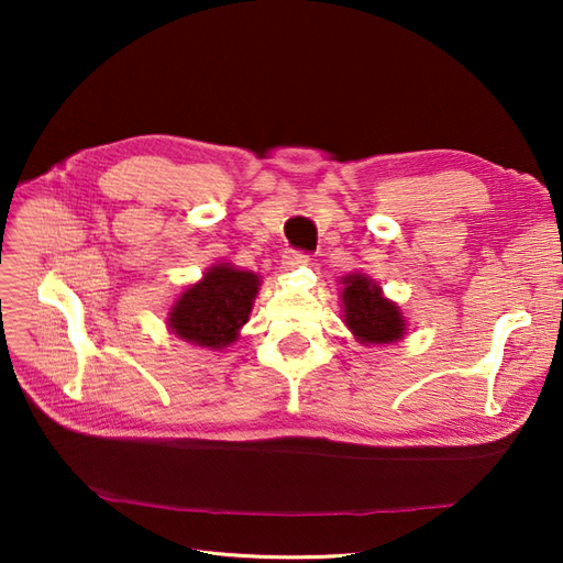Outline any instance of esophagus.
I'll return each instance as SVG.
<instances>
[{
	"instance_id": "34e87169",
	"label": "esophagus",
	"mask_w": 563,
	"mask_h": 563,
	"mask_svg": "<svg viewBox=\"0 0 563 563\" xmlns=\"http://www.w3.org/2000/svg\"><path fill=\"white\" fill-rule=\"evenodd\" d=\"M308 263H310V253L298 251V249H288L284 253V267H288V269L300 267V265H308Z\"/></svg>"
}]
</instances>
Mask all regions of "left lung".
I'll use <instances>...</instances> for the list:
<instances>
[{
  "label": "left lung",
  "mask_w": 563,
  "mask_h": 563,
  "mask_svg": "<svg viewBox=\"0 0 563 563\" xmlns=\"http://www.w3.org/2000/svg\"><path fill=\"white\" fill-rule=\"evenodd\" d=\"M343 302L345 323L362 343H395L406 331L404 317L395 302L380 296V288L362 275L345 277Z\"/></svg>",
  "instance_id": "obj_1"
}]
</instances>
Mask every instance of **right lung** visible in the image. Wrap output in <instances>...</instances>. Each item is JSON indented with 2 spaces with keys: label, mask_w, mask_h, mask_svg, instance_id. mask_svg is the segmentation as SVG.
<instances>
[{
  "label": "right lung",
  "mask_w": 563,
  "mask_h": 563,
  "mask_svg": "<svg viewBox=\"0 0 563 563\" xmlns=\"http://www.w3.org/2000/svg\"><path fill=\"white\" fill-rule=\"evenodd\" d=\"M255 294L258 275L234 269L228 263L216 265L199 284L185 288L174 312H168V327L195 345L220 350L230 345L249 321Z\"/></svg>",
  "instance_id": "1"
}]
</instances>
